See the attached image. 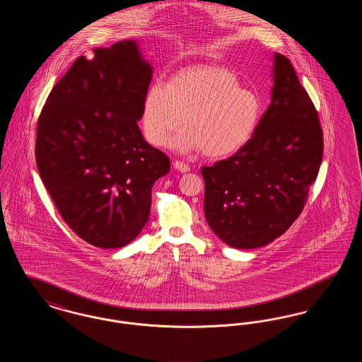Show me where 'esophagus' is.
<instances>
[{"instance_id": "34e87169", "label": "esophagus", "mask_w": 362, "mask_h": 362, "mask_svg": "<svg viewBox=\"0 0 362 362\" xmlns=\"http://www.w3.org/2000/svg\"><path fill=\"white\" fill-rule=\"evenodd\" d=\"M173 167H175V170H177L179 173H189V165H187L186 163H183V161H175L173 163Z\"/></svg>"}]
</instances>
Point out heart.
I'll use <instances>...</instances> for the list:
<instances>
[{
  "mask_svg": "<svg viewBox=\"0 0 362 362\" xmlns=\"http://www.w3.org/2000/svg\"><path fill=\"white\" fill-rule=\"evenodd\" d=\"M260 117L259 99L240 88L238 77L218 66L179 70L167 86L155 83L146 90L142 130L149 144L182 152L202 151L221 158L236 153L254 134Z\"/></svg>",
  "mask_w": 362,
  "mask_h": 362,
  "instance_id": "obj_1",
  "label": "heart"
}]
</instances>
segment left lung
I'll return each instance as SVG.
<instances>
[{
    "label": "left lung",
    "instance_id": "left-lung-1",
    "mask_svg": "<svg viewBox=\"0 0 362 362\" xmlns=\"http://www.w3.org/2000/svg\"><path fill=\"white\" fill-rule=\"evenodd\" d=\"M272 103L236 153L202 167L205 217L230 247L251 250L284 235L303 211L323 157L317 111L291 61L273 57Z\"/></svg>",
    "mask_w": 362,
    "mask_h": 362
}]
</instances>
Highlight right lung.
<instances>
[{
  "mask_svg": "<svg viewBox=\"0 0 362 362\" xmlns=\"http://www.w3.org/2000/svg\"><path fill=\"white\" fill-rule=\"evenodd\" d=\"M152 74L136 40L95 49L54 86L37 121L42 182L71 230L99 248L137 238L171 167L137 124Z\"/></svg>",
  "mask_w": 362,
  "mask_h": 362,
  "instance_id": "right-lung-1",
  "label": "right lung"
}]
</instances>
